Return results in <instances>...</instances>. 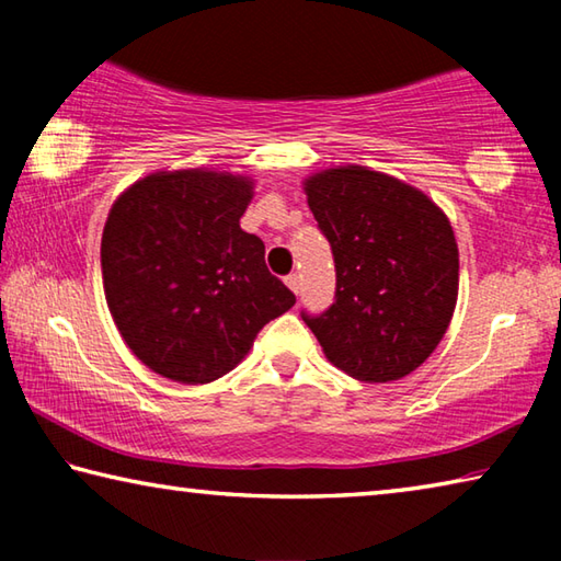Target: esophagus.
Here are the masks:
<instances>
[{
  "label": "esophagus",
  "instance_id": "34e87169",
  "mask_svg": "<svg viewBox=\"0 0 561 561\" xmlns=\"http://www.w3.org/2000/svg\"><path fill=\"white\" fill-rule=\"evenodd\" d=\"M284 284H287V287L294 294H299V277H297V274H289V277H284Z\"/></svg>",
  "mask_w": 561,
  "mask_h": 561
}]
</instances>
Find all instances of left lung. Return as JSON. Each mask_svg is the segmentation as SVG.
<instances>
[{"label": "left lung", "instance_id": "left-lung-1", "mask_svg": "<svg viewBox=\"0 0 561 561\" xmlns=\"http://www.w3.org/2000/svg\"><path fill=\"white\" fill-rule=\"evenodd\" d=\"M304 193L336 262V301L304 321L351 378L398 381L440 344L458 301L448 215L423 190L364 165L311 173Z\"/></svg>", "mask_w": 561, "mask_h": 561}]
</instances>
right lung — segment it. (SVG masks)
<instances>
[{
	"label": "right lung",
	"mask_w": 561,
	"mask_h": 561,
	"mask_svg": "<svg viewBox=\"0 0 561 561\" xmlns=\"http://www.w3.org/2000/svg\"><path fill=\"white\" fill-rule=\"evenodd\" d=\"M254 180L225 170H156L111 205L103 291L126 346L158 376L210 383L250 354L297 297L272 277L240 217Z\"/></svg>",
	"instance_id": "1"
}]
</instances>
